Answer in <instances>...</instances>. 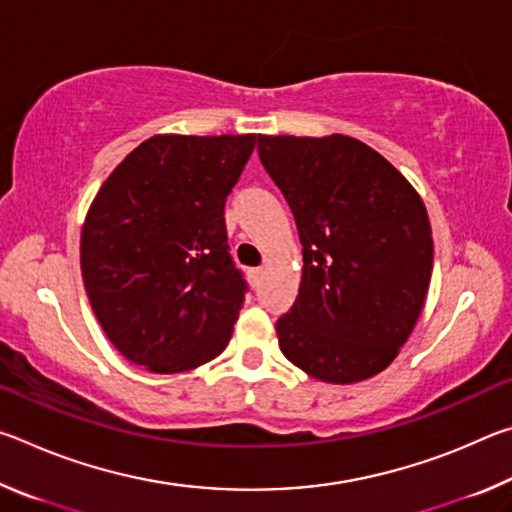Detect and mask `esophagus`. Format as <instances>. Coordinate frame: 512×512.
I'll list each match as a JSON object with an SVG mask.
<instances>
[{"label": "esophagus", "instance_id": "obj_1", "mask_svg": "<svg viewBox=\"0 0 512 512\" xmlns=\"http://www.w3.org/2000/svg\"><path fill=\"white\" fill-rule=\"evenodd\" d=\"M248 275H250V282H253L257 287V284L262 282V277H264V268H250Z\"/></svg>", "mask_w": 512, "mask_h": 512}]
</instances>
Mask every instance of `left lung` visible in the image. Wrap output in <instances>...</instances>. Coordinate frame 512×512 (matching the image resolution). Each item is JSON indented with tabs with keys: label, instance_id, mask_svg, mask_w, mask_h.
<instances>
[{
	"label": "left lung",
	"instance_id": "obj_1",
	"mask_svg": "<svg viewBox=\"0 0 512 512\" xmlns=\"http://www.w3.org/2000/svg\"><path fill=\"white\" fill-rule=\"evenodd\" d=\"M296 219L300 291L277 318L280 350L329 384L391 366L427 298L433 239L422 198L384 155L348 135H259Z\"/></svg>",
	"mask_w": 512,
	"mask_h": 512
}]
</instances>
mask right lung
Instances as JSON below:
<instances>
[{"instance_id": "obj_1", "label": "right lung", "mask_w": 512, "mask_h": 512, "mask_svg": "<svg viewBox=\"0 0 512 512\" xmlns=\"http://www.w3.org/2000/svg\"><path fill=\"white\" fill-rule=\"evenodd\" d=\"M253 149L255 135H155L101 185L83 223L81 273L128 361L173 375L228 345L248 287L223 210Z\"/></svg>"}]
</instances>
